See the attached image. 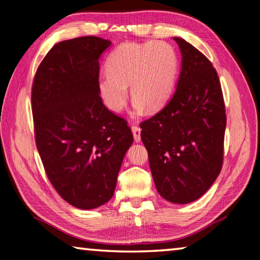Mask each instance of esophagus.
Segmentation results:
<instances>
[{"label":"esophagus","mask_w":260,"mask_h":260,"mask_svg":"<svg viewBox=\"0 0 260 260\" xmlns=\"http://www.w3.org/2000/svg\"><path fill=\"white\" fill-rule=\"evenodd\" d=\"M132 132H133L134 140L136 142H140L141 141V128L138 126H132Z\"/></svg>","instance_id":"34e87169"}]
</instances>
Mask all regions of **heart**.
<instances>
[{
  "label": "heart",
  "instance_id": "heart-1",
  "mask_svg": "<svg viewBox=\"0 0 260 260\" xmlns=\"http://www.w3.org/2000/svg\"><path fill=\"white\" fill-rule=\"evenodd\" d=\"M105 70L107 74L99 79V90L111 111L124 109L128 86L136 110L156 111L172 91L178 58L165 42L124 43L110 54Z\"/></svg>",
  "mask_w": 260,
  "mask_h": 260
}]
</instances>
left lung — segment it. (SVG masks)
<instances>
[{
	"label": "left lung",
	"instance_id": "obj_1",
	"mask_svg": "<svg viewBox=\"0 0 260 260\" xmlns=\"http://www.w3.org/2000/svg\"><path fill=\"white\" fill-rule=\"evenodd\" d=\"M181 72L164 109L141 122V139L159 195L187 204L206 192L221 171L226 111L218 73L190 43L173 38Z\"/></svg>",
	"mask_w": 260,
	"mask_h": 260
}]
</instances>
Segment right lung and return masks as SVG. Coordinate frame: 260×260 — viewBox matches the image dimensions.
Segmentation results:
<instances>
[{"mask_svg": "<svg viewBox=\"0 0 260 260\" xmlns=\"http://www.w3.org/2000/svg\"><path fill=\"white\" fill-rule=\"evenodd\" d=\"M111 41L82 37L51 48L32 86L34 135L46 174L63 200L78 209L113 196L126 151L127 121L109 111L99 90V58Z\"/></svg>", "mask_w": 260, "mask_h": 260, "instance_id": "add662e5", "label": "right lung"}]
</instances>
